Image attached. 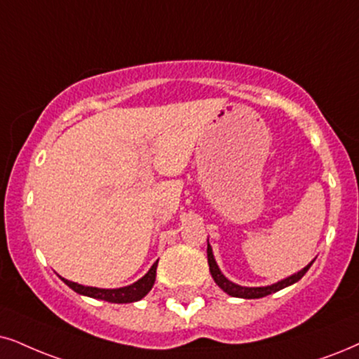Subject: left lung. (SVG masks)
<instances>
[{"label": "left lung", "mask_w": 359, "mask_h": 359, "mask_svg": "<svg viewBox=\"0 0 359 359\" xmlns=\"http://www.w3.org/2000/svg\"><path fill=\"white\" fill-rule=\"evenodd\" d=\"M207 258H208V266H210L212 278L215 280V283L219 285V287L224 290L226 294H230V297L248 298V300H250V298H263V297H266V294H271V293L278 292V290H281V288H287V287H290V285L297 283V281L306 273L308 269L311 266V263L315 262L313 260L310 265H306L305 269L298 271V273L288 276V278H285L281 281H276V283L269 285V287H240V285L233 283V281H230L229 278H225L224 273H222L219 265H217L215 258H213L212 247H210V243H208V240H207Z\"/></svg>", "instance_id": "left-lung-1"}]
</instances>
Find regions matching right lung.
<instances>
[{
	"mask_svg": "<svg viewBox=\"0 0 359 359\" xmlns=\"http://www.w3.org/2000/svg\"><path fill=\"white\" fill-rule=\"evenodd\" d=\"M157 263L158 260L154 263L151 270H149L142 278L137 280L133 285H129V287H122V288L106 290V288H96V287H84V285L74 283V281H69L66 278H61V280L65 281L67 287L74 290L76 293L84 294V297L97 298V300H104L109 303H133V302H139L140 298H144L149 292H151V288L154 287V281H156Z\"/></svg>",
	"mask_w": 359,
	"mask_h": 359,
	"instance_id": "obj_1",
	"label": "right lung"
}]
</instances>
